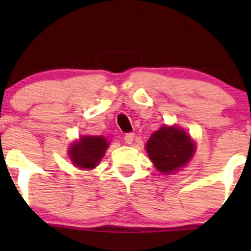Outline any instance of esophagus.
<instances>
[{"mask_svg":"<svg viewBox=\"0 0 251 251\" xmlns=\"http://www.w3.org/2000/svg\"><path fill=\"white\" fill-rule=\"evenodd\" d=\"M133 138H135V135H133L132 132L130 133H126L125 136H124V140H125V142L127 144H131L133 142Z\"/></svg>","mask_w":251,"mask_h":251,"instance_id":"1","label":"esophagus"}]
</instances>
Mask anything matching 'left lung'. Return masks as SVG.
<instances>
[{
  "mask_svg": "<svg viewBox=\"0 0 251 251\" xmlns=\"http://www.w3.org/2000/svg\"><path fill=\"white\" fill-rule=\"evenodd\" d=\"M147 151L160 173L171 174L186 165L194 154L191 137L178 127L163 126L147 142Z\"/></svg>",
  "mask_w": 251,
  "mask_h": 251,
  "instance_id": "obj_1",
  "label": "left lung"
}]
</instances>
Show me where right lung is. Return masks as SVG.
I'll return each instance as SVG.
<instances>
[{
	"label": "right lung",
	"instance_id": "right-lung-1",
	"mask_svg": "<svg viewBox=\"0 0 251 251\" xmlns=\"http://www.w3.org/2000/svg\"><path fill=\"white\" fill-rule=\"evenodd\" d=\"M109 143L102 136H85L69 149L70 159L81 169H93L98 165Z\"/></svg>",
	"mask_w": 251,
	"mask_h": 251
}]
</instances>
